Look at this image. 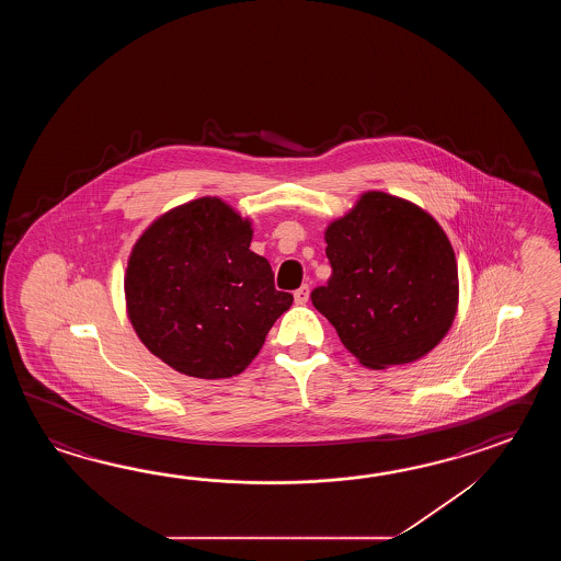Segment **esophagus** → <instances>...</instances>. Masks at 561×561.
<instances>
[{"mask_svg":"<svg viewBox=\"0 0 561 561\" xmlns=\"http://www.w3.org/2000/svg\"><path fill=\"white\" fill-rule=\"evenodd\" d=\"M307 300H309V285H302L298 290H295V302L305 305Z\"/></svg>","mask_w":561,"mask_h":561,"instance_id":"esophagus-1","label":"esophagus"}]
</instances>
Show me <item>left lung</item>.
<instances>
[{
    "label": "left lung",
    "instance_id": "8db88e82",
    "mask_svg": "<svg viewBox=\"0 0 561 561\" xmlns=\"http://www.w3.org/2000/svg\"><path fill=\"white\" fill-rule=\"evenodd\" d=\"M329 283L310 293L314 309L367 369L425 357L451 329L459 276L439 222L387 192L360 194L324 230Z\"/></svg>",
    "mask_w": 561,
    "mask_h": 561
}]
</instances>
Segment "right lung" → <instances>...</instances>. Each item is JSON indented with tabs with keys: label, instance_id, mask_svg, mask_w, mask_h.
<instances>
[{
	"label": "right lung",
	"instance_id": "right-lung-1",
	"mask_svg": "<svg viewBox=\"0 0 561 561\" xmlns=\"http://www.w3.org/2000/svg\"><path fill=\"white\" fill-rule=\"evenodd\" d=\"M251 240V220L216 196L168 210L136 240L126 310L138 339L168 367L196 379L239 375L290 309L293 295L276 290Z\"/></svg>",
	"mask_w": 561,
	"mask_h": 561
}]
</instances>
